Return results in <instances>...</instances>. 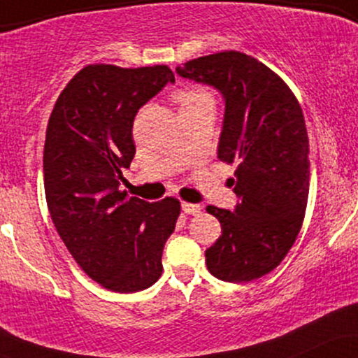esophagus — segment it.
Listing matches in <instances>:
<instances>
[{"label": "esophagus", "mask_w": 358, "mask_h": 358, "mask_svg": "<svg viewBox=\"0 0 358 358\" xmlns=\"http://www.w3.org/2000/svg\"><path fill=\"white\" fill-rule=\"evenodd\" d=\"M182 210L185 213H188V215H196V213L202 212V207L196 203H188V202H183L182 203Z\"/></svg>", "instance_id": "esophagus-1"}]
</instances>
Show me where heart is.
<instances>
[{"mask_svg":"<svg viewBox=\"0 0 358 358\" xmlns=\"http://www.w3.org/2000/svg\"><path fill=\"white\" fill-rule=\"evenodd\" d=\"M173 99L176 104L182 108H188V106L200 104V102H213V96L210 90L205 87H183L178 89L173 94Z\"/></svg>","mask_w":358,"mask_h":358,"instance_id":"heart-1","label":"heart"}]
</instances>
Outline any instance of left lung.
Masks as SVG:
<instances>
[{"label": "left lung", "instance_id": "left-lung-1", "mask_svg": "<svg viewBox=\"0 0 358 358\" xmlns=\"http://www.w3.org/2000/svg\"><path fill=\"white\" fill-rule=\"evenodd\" d=\"M176 72L224 94L219 159L237 165L236 210L207 207L222 225L205 250L207 268L229 282L266 276L293 248L305 219L310 145L301 106L276 72L242 52L199 57Z\"/></svg>", "mask_w": 358, "mask_h": 358}]
</instances>
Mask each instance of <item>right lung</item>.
<instances>
[{
    "label": "right lung",
    "instance_id": "right-lung-1",
    "mask_svg": "<svg viewBox=\"0 0 358 358\" xmlns=\"http://www.w3.org/2000/svg\"><path fill=\"white\" fill-rule=\"evenodd\" d=\"M175 76L168 65L89 64L62 90L48 119L43 183L57 232L80 269L102 287L134 293L158 281L162 254L182 205L119 190L136 146L138 109Z\"/></svg>",
    "mask_w": 358,
    "mask_h": 358
}]
</instances>
